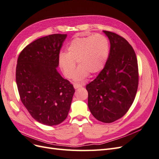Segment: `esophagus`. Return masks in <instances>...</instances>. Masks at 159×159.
Here are the masks:
<instances>
[{"instance_id": "34e87169", "label": "esophagus", "mask_w": 159, "mask_h": 159, "mask_svg": "<svg viewBox=\"0 0 159 159\" xmlns=\"http://www.w3.org/2000/svg\"><path fill=\"white\" fill-rule=\"evenodd\" d=\"M74 88L75 89H79V88H80V87H82L83 86V85L82 84H74Z\"/></svg>"}]
</instances>
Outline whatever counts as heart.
Masks as SVG:
<instances>
[{
	"mask_svg": "<svg viewBox=\"0 0 159 159\" xmlns=\"http://www.w3.org/2000/svg\"><path fill=\"white\" fill-rule=\"evenodd\" d=\"M110 45L104 35L96 34L71 41L65 53L59 56V65L66 78L73 77L75 62L80 67L74 75L76 82L83 81L89 73L95 74L104 67L110 54Z\"/></svg>",
	"mask_w": 159,
	"mask_h": 159,
	"instance_id": "obj_1",
	"label": "heart"
}]
</instances>
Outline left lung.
Masks as SVG:
<instances>
[{"instance_id": "left-lung-1", "label": "left lung", "mask_w": 159, "mask_h": 159, "mask_svg": "<svg viewBox=\"0 0 159 159\" xmlns=\"http://www.w3.org/2000/svg\"><path fill=\"white\" fill-rule=\"evenodd\" d=\"M110 42L108 59L97 77L88 84V106L96 120L111 123L129 109L137 91L139 75L136 55L127 41L103 31Z\"/></svg>"}]
</instances>
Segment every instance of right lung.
<instances>
[{
    "label": "right lung",
    "mask_w": 159,
    "mask_h": 159,
    "mask_svg": "<svg viewBox=\"0 0 159 159\" xmlns=\"http://www.w3.org/2000/svg\"><path fill=\"white\" fill-rule=\"evenodd\" d=\"M66 34H52L28 45L20 53L16 80L20 99L34 120L46 125L62 123L68 116L73 85L57 70Z\"/></svg>",
    "instance_id": "obj_1"
}]
</instances>
